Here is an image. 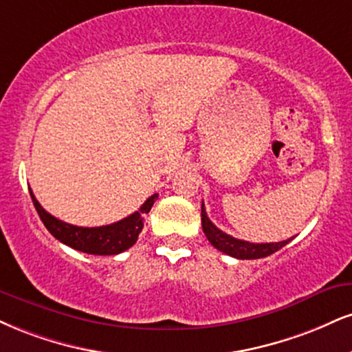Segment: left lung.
Listing matches in <instances>:
<instances>
[{
	"label": "left lung",
	"mask_w": 352,
	"mask_h": 352,
	"mask_svg": "<svg viewBox=\"0 0 352 352\" xmlns=\"http://www.w3.org/2000/svg\"><path fill=\"white\" fill-rule=\"evenodd\" d=\"M201 226L203 232L208 238L211 245L221 251L228 256L236 257V259H261V257H267L270 254L277 252L278 249H282L283 245L289 244L290 239L282 241V243H249V241L236 239L232 236L226 234V232L219 230V228L214 226L213 223L210 221V218L206 217L205 205L201 203Z\"/></svg>",
	"instance_id": "8db88e82"
}]
</instances>
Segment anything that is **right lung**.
<instances>
[{
	"instance_id": "obj_1",
	"label": "right lung",
	"mask_w": 352,
	"mask_h": 352,
	"mask_svg": "<svg viewBox=\"0 0 352 352\" xmlns=\"http://www.w3.org/2000/svg\"><path fill=\"white\" fill-rule=\"evenodd\" d=\"M31 193L32 203L36 206V211L47 228L50 234L60 243L70 245L72 249H77L80 252L93 254V256H114V254L124 252L131 245L135 244L138 241L139 232L144 228V217L149 213L152 205H154L157 193L147 198L144 205L128 218L121 219L113 224H107V226L98 228H82L74 226V224L63 223L57 219L52 214L47 213L41 206V203L36 200L32 190L29 188Z\"/></svg>"
}]
</instances>
